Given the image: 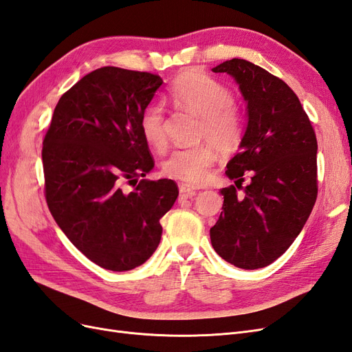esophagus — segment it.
<instances>
[{
	"label": "esophagus",
	"mask_w": 352,
	"mask_h": 352,
	"mask_svg": "<svg viewBox=\"0 0 352 352\" xmlns=\"http://www.w3.org/2000/svg\"><path fill=\"white\" fill-rule=\"evenodd\" d=\"M179 192L182 194V197H194L195 192H197V188L186 185V184H180L179 185Z\"/></svg>",
	"instance_id": "esophagus-1"
}]
</instances>
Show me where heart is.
<instances>
[{"label": "heart", "instance_id": "heart-1", "mask_svg": "<svg viewBox=\"0 0 352 352\" xmlns=\"http://www.w3.org/2000/svg\"><path fill=\"white\" fill-rule=\"evenodd\" d=\"M168 97L179 109L202 119L201 135L214 142L220 150H232L241 138V120L233 105L232 92L204 73L190 72L180 76L170 88ZM140 129L145 142L164 150L167 136L164 111L157 102L148 104L140 116ZM216 160L214 150L207 145L177 148L163 163L166 176L188 184H201L208 176Z\"/></svg>", "mask_w": 352, "mask_h": 352}]
</instances>
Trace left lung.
<instances>
[{"label": "left lung", "instance_id": "obj_1", "mask_svg": "<svg viewBox=\"0 0 352 352\" xmlns=\"http://www.w3.org/2000/svg\"><path fill=\"white\" fill-rule=\"evenodd\" d=\"M228 73L247 104V126L239 153L226 176L239 187L243 173L252 180L238 196L220 189V217L210 229L211 245L239 269L265 267L291 247L317 198V140L302 105L287 85L242 58L212 69Z\"/></svg>", "mask_w": 352, "mask_h": 352}]
</instances>
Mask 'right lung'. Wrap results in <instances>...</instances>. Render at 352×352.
Instances as JSON below:
<instances>
[{
    "instance_id": "obj_1",
    "label": "right lung",
    "mask_w": 352,
    "mask_h": 352,
    "mask_svg": "<svg viewBox=\"0 0 352 352\" xmlns=\"http://www.w3.org/2000/svg\"><path fill=\"white\" fill-rule=\"evenodd\" d=\"M162 85L146 72L94 70L58 100L42 144L51 214L102 269L126 272L150 258L162 239L160 219L179 195L172 179L122 189L154 167L140 116Z\"/></svg>"
}]
</instances>
